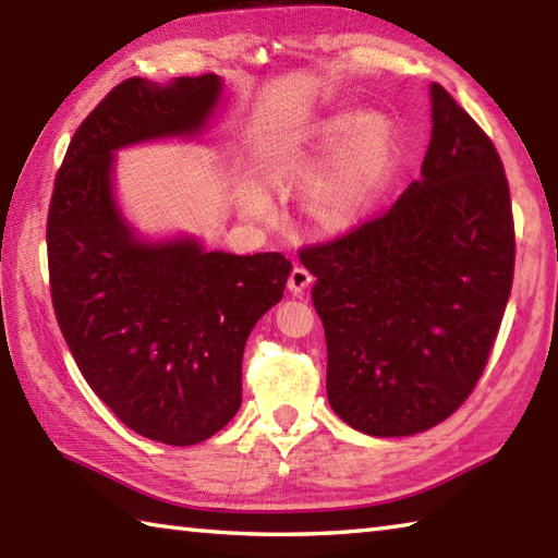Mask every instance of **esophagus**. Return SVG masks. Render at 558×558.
<instances>
[{"label": "esophagus", "instance_id": "esophagus-1", "mask_svg": "<svg viewBox=\"0 0 558 558\" xmlns=\"http://www.w3.org/2000/svg\"><path fill=\"white\" fill-rule=\"evenodd\" d=\"M310 282H313V276H310L307 268L295 266V268L290 270V278H288L290 292H295V295H300V292H305L310 288Z\"/></svg>", "mask_w": 558, "mask_h": 558}]
</instances>
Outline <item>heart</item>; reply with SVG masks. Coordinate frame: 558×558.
I'll list each match as a JSON object with an SVG mask.
<instances>
[{
  "label": "heart",
  "instance_id": "heart-1",
  "mask_svg": "<svg viewBox=\"0 0 558 558\" xmlns=\"http://www.w3.org/2000/svg\"><path fill=\"white\" fill-rule=\"evenodd\" d=\"M399 159V130L381 110H344L315 122L272 155L266 179L278 192L307 186L305 209L323 231H349L372 214ZM245 209L270 221V199L251 192Z\"/></svg>",
  "mask_w": 558,
  "mask_h": 558
}]
</instances>
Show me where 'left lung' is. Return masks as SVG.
Returning <instances> with one entry per match:
<instances>
[{
  "label": "left lung",
  "instance_id": "8db88e82",
  "mask_svg": "<svg viewBox=\"0 0 558 558\" xmlns=\"http://www.w3.org/2000/svg\"><path fill=\"white\" fill-rule=\"evenodd\" d=\"M421 182L389 211L300 248L317 278L327 399L366 436L428 430L483 376L514 278V219L493 140L433 83Z\"/></svg>",
  "mask_w": 558,
  "mask_h": 558
}]
</instances>
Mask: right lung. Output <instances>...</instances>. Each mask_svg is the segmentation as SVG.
<instances>
[{
	"mask_svg": "<svg viewBox=\"0 0 558 558\" xmlns=\"http://www.w3.org/2000/svg\"><path fill=\"white\" fill-rule=\"evenodd\" d=\"M219 75L118 83L75 130L56 174L46 248L53 313L98 399L167 446L211 438L241 405L243 347L282 298V253L137 241L112 199V149L202 130Z\"/></svg>",
	"mask_w": 558,
	"mask_h": 558,
	"instance_id": "obj_1",
	"label": "right lung"
}]
</instances>
